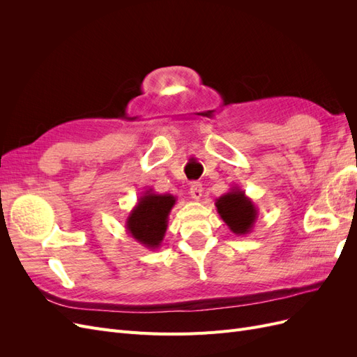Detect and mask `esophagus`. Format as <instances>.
<instances>
[{"instance_id":"esophagus-1","label":"esophagus","mask_w":357,"mask_h":357,"mask_svg":"<svg viewBox=\"0 0 357 357\" xmlns=\"http://www.w3.org/2000/svg\"><path fill=\"white\" fill-rule=\"evenodd\" d=\"M202 185L201 183H193V185L190 186V198H193L195 201H199L201 197H202Z\"/></svg>"}]
</instances>
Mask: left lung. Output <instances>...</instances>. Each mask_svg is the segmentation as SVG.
Wrapping results in <instances>:
<instances>
[{
  "instance_id": "8db88e82",
  "label": "left lung",
  "mask_w": 357,
  "mask_h": 357,
  "mask_svg": "<svg viewBox=\"0 0 357 357\" xmlns=\"http://www.w3.org/2000/svg\"><path fill=\"white\" fill-rule=\"evenodd\" d=\"M215 208L222 220L235 235L244 236L253 231L257 219V208L238 186H232L229 192L215 199Z\"/></svg>"
}]
</instances>
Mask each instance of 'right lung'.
Instances as JSON below:
<instances>
[{
	"label": "right lung",
	"mask_w": 357,
	"mask_h": 357,
	"mask_svg": "<svg viewBox=\"0 0 357 357\" xmlns=\"http://www.w3.org/2000/svg\"><path fill=\"white\" fill-rule=\"evenodd\" d=\"M176 201V197L169 193H155L153 189L146 190L128 215L126 232L150 250L160 247L168 228V215Z\"/></svg>",
	"instance_id": "1"
}]
</instances>
